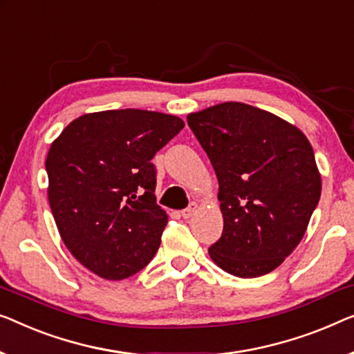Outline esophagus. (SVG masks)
<instances>
[{"label":"esophagus","mask_w":354,"mask_h":354,"mask_svg":"<svg viewBox=\"0 0 354 354\" xmlns=\"http://www.w3.org/2000/svg\"><path fill=\"white\" fill-rule=\"evenodd\" d=\"M196 209H198V204H196V203H192L187 209H183V211L180 212L182 217H183V218H189L194 212H196Z\"/></svg>","instance_id":"34e87169"}]
</instances>
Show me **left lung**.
<instances>
[{"label": "left lung", "mask_w": 354, "mask_h": 354, "mask_svg": "<svg viewBox=\"0 0 354 354\" xmlns=\"http://www.w3.org/2000/svg\"><path fill=\"white\" fill-rule=\"evenodd\" d=\"M218 180L215 265L239 278L273 271L304 238L321 176L304 132L257 106L225 102L187 116Z\"/></svg>", "instance_id": "1"}]
</instances>
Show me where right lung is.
<instances>
[{
    "label": "right lung",
    "instance_id": "1",
    "mask_svg": "<svg viewBox=\"0 0 354 354\" xmlns=\"http://www.w3.org/2000/svg\"><path fill=\"white\" fill-rule=\"evenodd\" d=\"M183 126L158 111H97L50 145L48 196L60 238L100 278L126 279L155 257L167 214L156 204L151 160Z\"/></svg>",
    "mask_w": 354,
    "mask_h": 354
}]
</instances>
